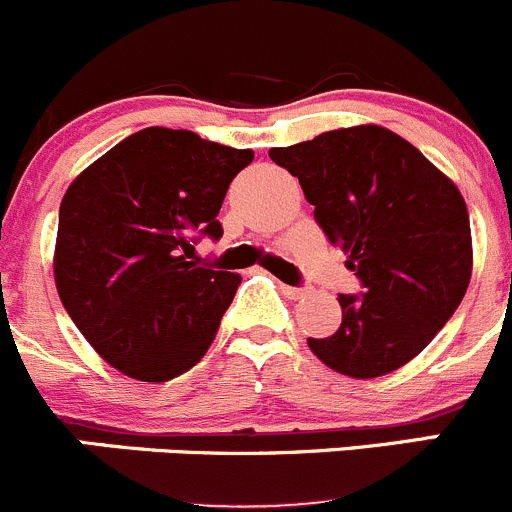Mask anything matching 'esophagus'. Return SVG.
Returning a JSON list of instances; mask_svg holds the SVG:
<instances>
[{
  "mask_svg": "<svg viewBox=\"0 0 512 512\" xmlns=\"http://www.w3.org/2000/svg\"><path fill=\"white\" fill-rule=\"evenodd\" d=\"M281 291L286 293L288 298H301L303 293H306V288H296V286H286V283H281Z\"/></svg>",
  "mask_w": 512,
  "mask_h": 512,
  "instance_id": "obj_1",
  "label": "esophagus"
}]
</instances>
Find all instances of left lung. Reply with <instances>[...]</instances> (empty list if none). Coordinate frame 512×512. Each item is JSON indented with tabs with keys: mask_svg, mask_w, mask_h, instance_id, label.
<instances>
[{
	"mask_svg": "<svg viewBox=\"0 0 512 512\" xmlns=\"http://www.w3.org/2000/svg\"><path fill=\"white\" fill-rule=\"evenodd\" d=\"M268 156L298 176L318 226L366 291L338 293L341 326L328 338H308L313 356L351 378L406 366L453 316L473 273L458 186L378 124L326 131Z\"/></svg>",
	"mask_w": 512,
	"mask_h": 512,
	"instance_id": "left-lung-1",
	"label": "left lung"
}]
</instances>
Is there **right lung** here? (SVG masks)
I'll list each match as a JSON object with an SVG mask.
<instances>
[{
    "instance_id": "obj_1",
    "label": "right lung",
    "mask_w": 512,
    "mask_h": 512,
    "mask_svg": "<svg viewBox=\"0 0 512 512\" xmlns=\"http://www.w3.org/2000/svg\"><path fill=\"white\" fill-rule=\"evenodd\" d=\"M251 161V149L149 126L69 184L54 283L82 336L119 373L171 381L214 343L241 276L189 258L199 236H221L216 216Z\"/></svg>"
}]
</instances>
